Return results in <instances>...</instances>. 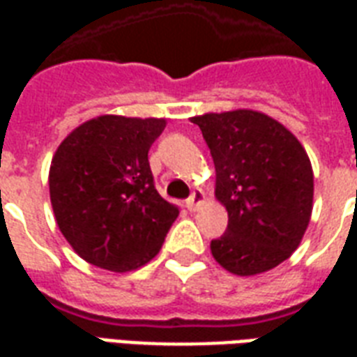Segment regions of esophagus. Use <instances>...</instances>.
<instances>
[{
    "label": "esophagus",
    "instance_id": "obj_1",
    "mask_svg": "<svg viewBox=\"0 0 357 357\" xmlns=\"http://www.w3.org/2000/svg\"><path fill=\"white\" fill-rule=\"evenodd\" d=\"M204 192L202 191H195L189 197V199L185 200V206H187V210H191V212H195V210H199V206L204 202Z\"/></svg>",
    "mask_w": 357,
    "mask_h": 357
}]
</instances>
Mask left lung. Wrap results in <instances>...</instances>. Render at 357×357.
<instances>
[{
  "label": "left lung",
  "instance_id": "left-lung-1",
  "mask_svg": "<svg viewBox=\"0 0 357 357\" xmlns=\"http://www.w3.org/2000/svg\"><path fill=\"white\" fill-rule=\"evenodd\" d=\"M215 165V197L229 225L213 259L236 276L271 271L291 255L312 213L314 174L305 147L265 113L236 109L191 119Z\"/></svg>",
  "mask_w": 357,
  "mask_h": 357
}]
</instances>
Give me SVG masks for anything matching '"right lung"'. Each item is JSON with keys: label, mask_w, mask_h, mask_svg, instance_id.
<instances>
[{"label": "right lung", "mask_w": 357, "mask_h": 357, "mask_svg": "<svg viewBox=\"0 0 357 357\" xmlns=\"http://www.w3.org/2000/svg\"><path fill=\"white\" fill-rule=\"evenodd\" d=\"M165 119L102 115L58 145L49 172L58 229L86 263L113 273L160 252L179 210L155 189L147 153Z\"/></svg>", "instance_id": "1"}]
</instances>
